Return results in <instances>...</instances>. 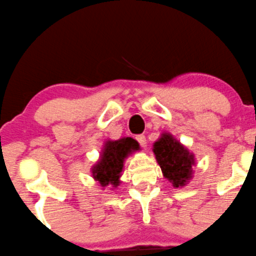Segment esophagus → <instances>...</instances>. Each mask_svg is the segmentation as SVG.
Listing matches in <instances>:
<instances>
[{"label":"esophagus","mask_w":256,"mask_h":256,"mask_svg":"<svg viewBox=\"0 0 256 256\" xmlns=\"http://www.w3.org/2000/svg\"><path fill=\"white\" fill-rule=\"evenodd\" d=\"M136 140H137V142H138V144H140V146H141V147H146V144H147L146 136H144V135H137L136 136Z\"/></svg>","instance_id":"34e87169"}]
</instances>
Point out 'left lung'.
<instances>
[{"instance_id": "obj_1", "label": "left lung", "mask_w": 256, "mask_h": 256, "mask_svg": "<svg viewBox=\"0 0 256 256\" xmlns=\"http://www.w3.org/2000/svg\"><path fill=\"white\" fill-rule=\"evenodd\" d=\"M153 152L164 178L172 182L176 188L184 186L192 178V166L195 163L194 154L170 134H163L162 137L154 142Z\"/></svg>"}]
</instances>
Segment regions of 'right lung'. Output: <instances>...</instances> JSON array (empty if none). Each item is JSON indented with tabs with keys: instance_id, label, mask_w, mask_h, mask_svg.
I'll use <instances>...</instances> for the list:
<instances>
[{
	"instance_id": "right-lung-1",
	"label": "right lung",
	"mask_w": 256,
	"mask_h": 256,
	"mask_svg": "<svg viewBox=\"0 0 256 256\" xmlns=\"http://www.w3.org/2000/svg\"><path fill=\"white\" fill-rule=\"evenodd\" d=\"M138 148V142L131 137H125L118 141H108L104 146L100 160L92 169L93 178L98 180L102 186L109 184L118 186L124 168V160L128 153Z\"/></svg>"
}]
</instances>
